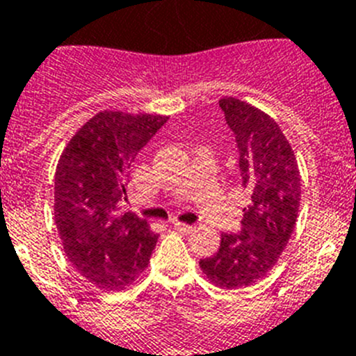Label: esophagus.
I'll list each match as a JSON object with an SVG mask.
<instances>
[{"label": "esophagus", "instance_id": "34e87169", "mask_svg": "<svg viewBox=\"0 0 356 356\" xmlns=\"http://www.w3.org/2000/svg\"><path fill=\"white\" fill-rule=\"evenodd\" d=\"M172 225H175L176 229H180V232H193V229H194L193 225H185V222L175 221V222H172Z\"/></svg>", "mask_w": 356, "mask_h": 356}]
</instances>
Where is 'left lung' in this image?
<instances>
[{"instance_id":"8db88e82","label":"left lung","mask_w":356,"mask_h":356,"mask_svg":"<svg viewBox=\"0 0 356 356\" xmlns=\"http://www.w3.org/2000/svg\"><path fill=\"white\" fill-rule=\"evenodd\" d=\"M235 137L241 184L250 196L241 229L222 234L221 246L201 259L207 278L219 287L242 289L259 282L278 262L296 226L301 180L284 131L259 108L235 97L219 102Z\"/></svg>"}]
</instances>
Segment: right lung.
<instances>
[{"instance_id": "obj_1", "label": "right lung", "mask_w": 356, "mask_h": 356, "mask_svg": "<svg viewBox=\"0 0 356 356\" xmlns=\"http://www.w3.org/2000/svg\"><path fill=\"white\" fill-rule=\"evenodd\" d=\"M165 115L99 112L87 121L56 165L55 222L67 259L94 285L118 291L147 267L159 235L127 201V178Z\"/></svg>"}]
</instances>
